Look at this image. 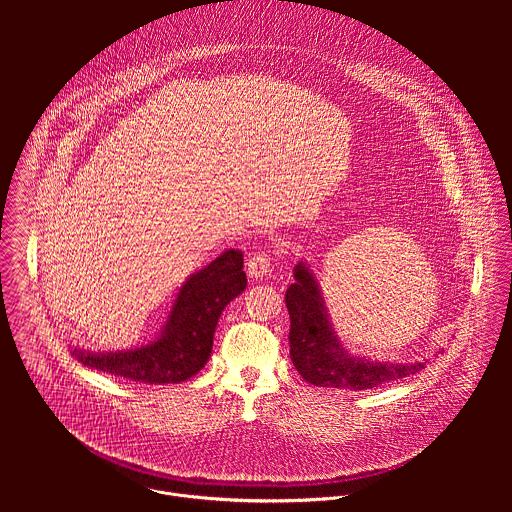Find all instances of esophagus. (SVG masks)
I'll use <instances>...</instances> for the list:
<instances>
[{
    "instance_id": "34e87169",
    "label": "esophagus",
    "mask_w": 512,
    "mask_h": 512,
    "mask_svg": "<svg viewBox=\"0 0 512 512\" xmlns=\"http://www.w3.org/2000/svg\"><path fill=\"white\" fill-rule=\"evenodd\" d=\"M272 272V258L268 252H254L246 262V274L252 280H262Z\"/></svg>"
}]
</instances>
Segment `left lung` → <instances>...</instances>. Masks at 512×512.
<instances>
[{
  "label": "left lung",
  "mask_w": 512,
  "mask_h": 512,
  "mask_svg": "<svg viewBox=\"0 0 512 512\" xmlns=\"http://www.w3.org/2000/svg\"><path fill=\"white\" fill-rule=\"evenodd\" d=\"M293 276L295 282L286 292V305L292 321L290 357L297 372L309 384L368 390L416 374L424 368V363L390 365L351 357L331 329L321 290L309 268L299 262Z\"/></svg>",
  "instance_id": "left-lung-1"
}]
</instances>
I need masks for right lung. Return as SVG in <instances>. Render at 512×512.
<instances>
[{"mask_svg":"<svg viewBox=\"0 0 512 512\" xmlns=\"http://www.w3.org/2000/svg\"><path fill=\"white\" fill-rule=\"evenodd\" d=\"M242 266V252L226 250L193 274L177 293L163 333L146 347L100 355L73 349L74 357L84 366L136 382H185L207 365L222 309L246 288Z\"/></svg>","mask_w":512,"mask_h":512,"instance_id":"right-lung-1","label":"right lung"}]
</instances>
